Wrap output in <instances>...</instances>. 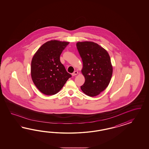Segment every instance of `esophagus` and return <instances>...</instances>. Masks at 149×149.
Instances as JSON below:
<instances>
[{
	"label": "esophagus",
	"mask_w": 149,
	"mask_h": 149,
	"mask_svg": "<svg viewBox=\"0 0 149 149\" xmlns=\"http://www.w3.org/2000/svg\"><path fill=\"white\" fill-rule=\"evenodd\" d=\"M78 72H77V71H75L74 72H73L72 74V76H75V75H77L78 74Z\"/></svg>",
	"instance_id": "34e87169"
}]
</instances>
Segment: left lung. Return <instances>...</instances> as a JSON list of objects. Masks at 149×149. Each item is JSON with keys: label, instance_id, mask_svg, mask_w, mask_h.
Returning <instances> with one entry per match:
<instances>
[{"label": "left lung", "instance_id": "1", "mask_svg": "<svg viewBox=\"0 0 149 149\" xmlns=\"http://www.w3.org/2000/svg\"><path fill=\"white\" fill-rule=\"evenodd\" d=\"M77 47L83 67L85 83L82 91L90 97L99 95L108 86L113 75V65L107 51L93 41H79Z\"/></svg>", "mask_w": 149, "mask_h": 149}]
</instances>
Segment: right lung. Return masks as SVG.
<instances>
[{
  "instance_id": "add662e5",
  "label": "right lung",
  "mask_w": 149,
  "mask_h": 149,
  "mask_svg": "<svg viewBox=\"0 0 149 149\" xmlns=\"http://www.w3.org/2000/svg\"><path fill=\"white\" fill-rule=\"evenodd\" d=\"M69 42L47 41L34 54L31 73L37 88L46 95H54L62 89L72 75L60 61V55Z\"/></svg>"
}]
</instances>
